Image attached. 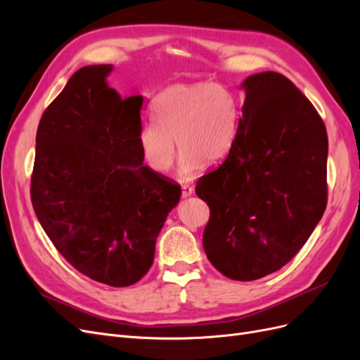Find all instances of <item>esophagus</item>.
<instances>
[{"instance_id": "esophagus-1", "label": "esophagus", "mask_w": 360, "mask_h": 360, "mask_svg": "<svg viewBox=\"0 0 360 360\" xmlns=\"http://www.w3.org/2000/svg\"><path fill=\"white\" fill-rule=\"evenodd\" d=\"M193 193V189L189 186V184H183L181 186V198H188Z\"/></svg>"}]
</instances>
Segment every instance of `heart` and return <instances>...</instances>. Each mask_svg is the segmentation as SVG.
I'll list each match as a JSON object with an SVG mask.
<instances>
[{"instance_id": "heart-1", "label": "heart", "mask_w": 360, "mask_h": 360, "mask_svg": "<svg viewBox=\"0 0 360 360\" xmlns=\"http://www.w3.org/2000/svg\"><path fill=\"white\" fill-rule=\"evenodd\" d=\"M155 120L138 132V147L146 165L167 174L181 155L180 179L197 177L207 165L230 155L238 130V103L221 84H177L163 91L153 108Z\"/></svg>"}]
</instances>
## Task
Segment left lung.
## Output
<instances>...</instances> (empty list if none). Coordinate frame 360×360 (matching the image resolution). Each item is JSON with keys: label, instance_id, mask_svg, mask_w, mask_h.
<instances>
[{"label": "left lung", "instance_id": "left-lung-1", "mask_svg": "<svg viewBox=\"0 0 360 360\" xmlns=\"http://www.w3.org/2000/svg\"><path fill=\"white\" fill-rule=\"evenodd\" d=\"M234 147L195 192L210 219L202 246L226 278L255 281L284 267L328 204V132L314 105L276 72L249 76Z\"/></svg>", "mask_w": 360, "mask_h": 360}]
</instances>
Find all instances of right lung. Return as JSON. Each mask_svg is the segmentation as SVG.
<instances>
[{"mask_svg":"<svg viewBox=\"0 0 360 360\" xmlns=\"http://www.w3.org/2000/svg\"><path fill=\"white\" fill-rule=\"evenodd\" d=\"M111 64L75 72L43 112L31 202L43 230L76 270L129 287L155 259L156 238L181 189L141 158L143 96L108 86Z\"/></svg>","mask_w":360,"mask_h":360,"instance_id":"add662e5","label":"right lung"}]
</instances>
